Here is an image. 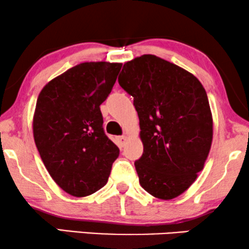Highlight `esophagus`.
<instances>
[{
	"label": "esophagus",
	"mask_w": 249,
	"mask_h": 249,
	"mask_svg": "<svg viewBox=\"0 0 249 249\" xmlns=\"http://www.w3.org/2000/svg\"><path fill=\"white\" fill-rule=\"evenodd\" d=\"M117 141H118L119 146L124 147V144H125V142H127V137H125V136H119V137H117Z\"/></svg>",
	"instance_id": "34e87169"
}]
</instances>
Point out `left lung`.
<instances>
[{
	"label": "left lung",
	"instance_id": "8db88e82",
	"mask_svg": "<svg viewBox=\"0 0 249 249\" xmlns=\"http://www.w3.org/2000/svg\"><path fill=\"white\" fill-rule=\"evenodd\" d=\"M118 80L139 118V183L156 198H176L195 181L212 145L206 91L193 73L152 54L125 62Z\"/></svg>",
	"mask_w": 249,
	"mask_h": 249
}]
</instances>
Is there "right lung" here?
Masks as SVG:
<instances>
[{
	"mask_svg": "<svg viewBox=\"0 0 249 249\" xmlns=\"http://www.w3.org/2000/svg\"><path fill=\"white\" fill-rule=\"evenodd\" d=\"M122 63L84 62L49 81L37 98L33 132L40 159L60 188L89 196L107 185L119 148L103 130L100 105Z\"/></svg>",
	"mask_w": 249,
	"mask_h": 249,
	"instance_id": "right-lung-1",
	"label": "right lung"
}]
</instances>
